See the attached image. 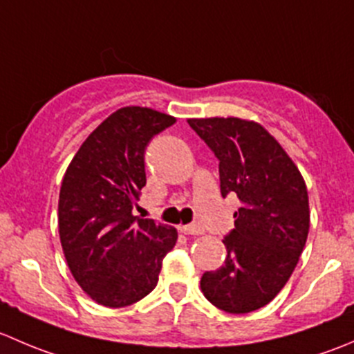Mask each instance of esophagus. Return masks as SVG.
<instances>
[{"label":"esophagus","instance_id":"obj_1","mask_svg":"<svg viewBox=\"0 0 354 354\" xmlns=\"http://www.w3.org/2000/svg\"><path fill=\"white\" fill-rule=\"evenodd\" d=\"M185 234H203V227L200 224H185L180 227Z\"/></svg>","mask_w":354,"mask_h":354}]
</instances>
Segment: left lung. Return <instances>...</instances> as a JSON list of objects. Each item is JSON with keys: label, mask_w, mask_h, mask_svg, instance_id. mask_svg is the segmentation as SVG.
Returning <instances> with one entry per match:
<instances>
[{"label": "left lung", "mask_w": 354, "mask_h": 354, "mask_svg": "<svg viewBox=\"0 0 354 354\" xmlns=\"http://www.w3.org/2000/svg\"><path fill=\"white\" fill-rule=\"evenodd\" d=\"M219 160L221 195L240 198L224 236V266L205 272L203 296L227 313H248L276 298L291 277L310 227L305 181L276 138L240 118L188 120Z\"/></svg>", "instance_id": "8db88e82"}]
</instances>
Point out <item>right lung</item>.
Listing matches in <instances>:
<instances>
[{"label": "right lung", "instance_id": "obj_1", "mask_svg": "<svg viewBox=\"0 0 354 354\" xmlns=\"http://www.w3.org/2000/svg\"><path fill=\"white\" fill-rule=\"evenodd\" d=\"M174 121L149 108L118 109L88 135L63 178V252L75 281L99 305L121 308L147 296L176 245L173 226L131 214L147 183L145 149Z\"/></svg>", "mask_w": 354, "mask_h": 354}]
</instances>
